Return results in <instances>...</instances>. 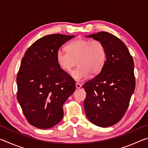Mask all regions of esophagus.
I'll return each instance as SVG.
<instances>
[{"instance_id": "esophagus-1", "label": "esophagus", "mask_w": 148, "mask_h": 148, "mask_svg": "<svg viewBox=\"0 0 148 148\" xmlns=\"http://www.w3.org/2000/svg\"><path fill=\"white\" fill-rule=\"evenodd\" d=\"M81 87H82V86H81V84H79V83H76V89H80L81 88Z\"/></svg>"}]
</instances>
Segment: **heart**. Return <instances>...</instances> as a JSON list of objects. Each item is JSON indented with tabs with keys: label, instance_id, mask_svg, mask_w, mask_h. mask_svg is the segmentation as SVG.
Listing matches in <instances>:
<instances>
[{
	"label": "heart",
	"instance_id": "obj_1",
	"mask_svg": "<svg viewBox=\"0 0 148 148\" xmlns=\"http://www.w3.org/2000/svg\"><path fill=\"white\" fill-rule=\"evenodd\" d=\"M67 52L58 50L56 58L61 68L70 71L77 63L78 66L71 72L76 81H82L89 74L98 75L106 61V49L102 42L88 39H77L67 45Z\"/></svg>",
	"mask_w": 148,
	"mask_h": 148
}]
</instances>
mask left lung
<instances>
[{"mask_svg":"<svg viewBox=\"0 0 148 148\" xmlns=\"http://www.w3.org/2000/svg\"><path fill=\"white\" fill-rule=\"evenodd\" d=\"M103 43L106 61L99 74L86 82L84 109L90 121L108 127L119 122L129 106L135 89L134 61L121 40L107 32L86 36Z\"/></svg>","mask_w":148,"mask_h":148,"instance_id":"left-lung-1","label":"left lung"}]
</instances>
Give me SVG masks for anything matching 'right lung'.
I'll list each match as a JSON object with an SVG mask.
<instances>
[{
  "label": "right lung",
  "instance_id": "1",
  "mask_svg": "<svg viewBox=\"0 0 148 148\" xmlns=\"http://www.w3.org/2000/svg\"><path fill=\"white\" fill-rule=\"evenodd\" d=\"M74 35L49 34L34 42L21 60L17 76V98L32 126L46 129L63 117V106L76 89L74 79L61 69L56 55Z\"/></svg>",
  "mask_w": 148,
  "mask_h": 148
}]
</instances>
